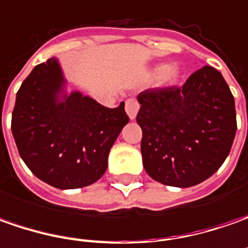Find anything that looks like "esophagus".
<instances>
[{"mask_svg": "<svg viewBox=\"0 0 248 248\" xmlns=\"http://www.w3.org/2000/svg\"><path fill=\"white\" fill-rule=\"evenodd\" d=\"M139 108H140V104H139V101H137L136 98H129V100H126L124 109H126L127 115H129V118H130L132 121L136 118V115H137Z\"/></svg>", "mask_w": 248, "mask_h": 248, "instance_id": "34e87169", "label": "esophagus"}]
</instances>
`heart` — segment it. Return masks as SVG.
I'll use <instances>...</instances> for the list:
<instances>
[{
  "label": "heart",
  "instance_id": "1",
  "mask_svg": "<svg viewBox=\"0 0 248 248\" xmlns=\"http://www.w3.org/2000/svg\"><path fill=\"white\" fill-rule=\"evenodd\" d=\"M158 79L160 85H173L175 82L178 81L181 71L180 68L174 64L163 65V67H159L158 68Z\"/></svg>",
  "mask_w": 248,
  "mask_h": 248
}]
</instances>
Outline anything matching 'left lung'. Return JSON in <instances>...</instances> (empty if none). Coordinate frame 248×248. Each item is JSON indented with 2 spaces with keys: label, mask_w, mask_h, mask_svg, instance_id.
I'll return each mask as SVG.
<instances>
[{
  "label": "left lung",
  "mask_w": 248,
  "mask_h": 248,
  "mask_svg": "<svg viewBox=\"0 0 248 248\" xmlns=\"http://www.w3.org/2000/svg\"><path fill=\"white\" fill-rule=\"evenodd\" d=\"M142 166L151 178L188 188L214 174L236 134L235 98L219 71L204 65L183 88L139 94Z\"/></svg>",
  "instance_id": "left-lung-1"
}]
</instances>
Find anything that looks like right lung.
Returning <instances> with one entry per match:
<instances>
[{
  "mask_svg": "<svg viewBox=\"0 0 248 248\" xmlns=\"http://www.w3.org/2000/svg\"><path fill=\"white\" fill-rule=\"evenodd\" d=\"M55 57L35 65L16 94L12 134L31 173L59 189L96 183L108 154L129 122L124 103L107 108L79 92L65 94Z\"/></svg>",
  "mask_w": 248,
  "mask_h": 248,
  "instance_id": "right-lung-1",
  "label": "right lung"
}]
</instances>
